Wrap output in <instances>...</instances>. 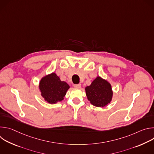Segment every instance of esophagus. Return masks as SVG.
Returning a JSON list of instances; mask_svg holds the SVG:
<instances>
[{
	"label": "esophagus",
	"mask_w": 154,
	"mask_h": 154,
	"mask_svg": "<svg viewBox=\"0 0 154 154\" xmlns=\"http://www.w3.org/2000/svg\"><path fill=\"white\" fill-rule=\"evenodd\" d=\"M74 86L75 87V88H80L81 87V84H75L74 85Z\"/></svg>",
	"instance_id": "1"
}]
</instances>
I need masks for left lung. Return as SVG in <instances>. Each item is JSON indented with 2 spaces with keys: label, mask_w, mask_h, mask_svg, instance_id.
I'll return each mask as SVG.
<instances>
[{
  "label": "left lung",
  "mask_w": 154,
  "mask_h": 154,
  "mask_svg": "<svg viewBox=\"0 0 154 154\" xmlns=\"http://www.w3.org/2000/svg\"><path fill=\"white\" fill-rule=\"evenodd\" d=\"M86 95L95 106L104 107L110 103L113 97L111 84L100 77H97L90 86L85 88Z\"/></svg>",
  "instance_id": "obj_1"
}]
</instances>
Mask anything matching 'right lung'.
Instances as JSON below:
<instances>
[{"mask_svg": "<svg viewBox=\"0 0 154 154\" xmlns=\"http://www.w3.org/2000/svg\"><path fill=\"white\" fill-rule=\"evenodd\" d=\"M39 88L45 100L53 104L63 100L69 86L66 82L61 81L60 77L52 72L41 79Z\"/></svg>", "mask_w": 154, "mask_h": 154, "instance_id": "add662e5", "label": "right lung"}]
</instances>
